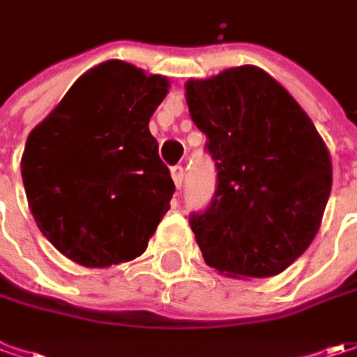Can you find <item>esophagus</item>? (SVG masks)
Segmentation results:
<instances>
[{
	"label": "esophagus",
	"instance_id": "esophagus-1",
	"mask_svg": "<svg viewBox=\"0 0 357 357\" xmlns=\"http://www.w3.org/2000/svg\"><path fill=\"white\" fill-rule=\"evenodd\" d=\"M172 178H174L176 188H178V190H181V181H183V166L172 167Z\"/></svg>",
	"mask_w": 357,
	"mask_h": 357
}]
</instances>
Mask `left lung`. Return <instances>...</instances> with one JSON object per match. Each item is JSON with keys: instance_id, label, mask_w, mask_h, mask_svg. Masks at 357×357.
Here are the masks:
<instances>
[{"instance_id": "left-lung-1", "label": "left lung", "mask_w": 357, "mask_h": 357, "mask_svg": "<svg viewBox=\"0 0 357 357\" xmlns=\"http://www.w3.org/2000/svg\"><path fill=\"white\" fill-rule=\"evenodd\" d=\"M185 98L217 169L211 202L190 215L205 263L227 277L282 273L312 243L332 188L312 120L249 65L190 80Z\"/></svg>"}]
</instances>
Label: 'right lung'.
I'll list each match as a JSON object with an SVG mask.
<instances>
[{
  "instance_id": "1",
  "label": "right lung",
  "mask_w": 357,
  "mask_h": 357,
  "mask_svg": "<svg viewBox=\"0 0 357 357\" xmlns=\"http://www.w3.org/2000/svg\"><path fill=\"white\" fill-rule=\"evenodd\" d=\"M166 94L164 77L108 61L29 134L21 158L27 202L70 261L108 266L146 251L176 191L148 130Z\"/></svg>"
}]
</instances>
